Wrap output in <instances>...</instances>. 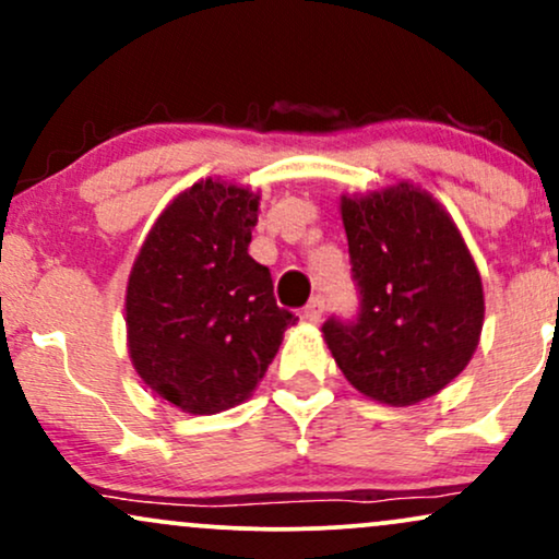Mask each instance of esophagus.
<instances>
[{"mask_svg":"<svg viewBox=\"0 0 559 559\" xmlns=\"http://www.w3.org/2000/svg\"><path fill=\"white\" fill-rule=\"evenodd\" d=\"M325 316V299L320 297V294H316V297H312L310 301H307V307H305V318L307 320H312V323H318L320 318Z\"/></svg>","mask_w":559,"mask_h":559,"instance_id":"34e87169","label":"esophagus"}]
</instances>
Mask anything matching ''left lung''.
Here are the masks:
<instances>
[{
    "mask_svg": "<svg viewBox=\"0 0 559 559\" xmlns=\"http://www.w3.org/2000/svg\"><path fill=\"white\" fill-rule=\"evenodd\" d=\"M357 318H329L323 336L346 381L407 407L439 394L476 352L484 286L447 210L413 183L342 197Z\"/></svg>",
    "mask_w": 559,
    "mask_h": 559,
    "instance_id": "8db88e82",
    "label": "left lung"
}]
</instances>
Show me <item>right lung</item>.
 <instances>
[{
    "label": "right lung",
    "instance_id": "1",
    "mask_svg": "<svg viewBox=\"0 0 559 559\" xmlns=\"http://www.w3.org/2000/svg\"><path fill=\"white\" fill-rule=\"evenodd\" d=\"M260 197L199 181L157 217L126 292L128 355L157 396L215 415L252 396L297 318L249 258Z\"/></svg>",
    "mask_w": 559,
    "mask_h": 559
}]
</instances>
